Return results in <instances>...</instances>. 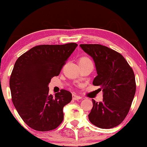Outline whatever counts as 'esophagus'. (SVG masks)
I'll return each mask as SVG.
<instances>
[{"label":"esophagus","instance_id":"esophagus-1","mask_svg":"<svg viewBox=\"0 0 147 147\" xmlns=\"http://www.w3.org/2000/svg\"><path fill=\"white\" fill-rule=\"evenodd\" d=\"M72 98H73V100H77L81 99L82 97H81V96H78V95H76V94H74L73 96H72Z\"/></svg>","mask_w":147,"mask_h":147}]
</instances>
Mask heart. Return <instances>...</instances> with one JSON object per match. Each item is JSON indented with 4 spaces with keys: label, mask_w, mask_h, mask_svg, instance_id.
I'll list each match as a JSON object with an SVG mask.
<instances>
[{
    "label": "heart",
    "mask_w": 147,
    "mask_h": 147,
    "mask_svg": "<svg viewBox=\"0 0 147 147\" xmlns=\"http://www.w3.org/2000/svg\"><path fill=\"white\" fill-rule=\"evenodd\" d=\"M88 61H91V60L90 59V58L86 57V56H83V57H81L80 58L78 63H86V62H88Z\"/></svg>",
    "instance_id": "obj_1"
}]
</instances>
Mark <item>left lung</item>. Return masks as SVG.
<instances>
[{"instance_id": "1", "label": "left lung", "mask_w": 147, "mask_h": 147, "mask_svg": "<svg viewBox=\"0 0 147 147\" xmlns=\"http://www.w3.org/2000/svg\"><path fill=\"white\" fill-rule=\"evenodd\" d=\"M91 56L98 76L93 85L102 88L103 101L92 99L93 107L88 115L90 122L100 128L119 125L129 112L136 92L135 76L121 54L99 44H81Z\"/></svg>"}]
</instances>
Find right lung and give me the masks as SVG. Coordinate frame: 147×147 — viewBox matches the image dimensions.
<instances>
[{
  "mask_svg": "<svg viewBox=\"0 0 147 147\" xmlns=\"http://www.w3.org/2000/svg\"><path fill=\"white\" fill-rule=\"evenodd\" d=\"M77 46L74 43L37 45L16 61L9 82L12 101L21 118L33 129L51 130L63 121V108L71 102V92L61 90L53 97L48 85Z\"/></svg>",
  "mask_w": 147,
  "mask_h": 147,
  "instance_id": "right-lung-1",
  "label": "right lung"
}]
</instances>
